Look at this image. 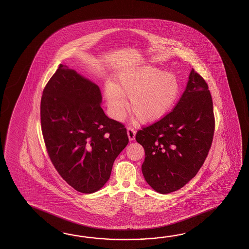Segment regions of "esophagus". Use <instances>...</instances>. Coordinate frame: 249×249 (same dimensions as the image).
<instances>
[{"label": "esophagus", "instance_id": "1", "mask_svg": "<svg viewBox=\"0 0 249 249\" xmlns=\"http://www.w3.org/2000/svg\"><path fill=\"white\" fill-rule=\"evenodd\" d=\"M127 134L130 141H132L135 139V134H136V131L132 128V127H127Z\"/></svg>", "mask_w": 249, "mask_h": 249}]
</instances>
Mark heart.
<instances>
[{
	"label": "heart",
	"instance_id": "heart-1",
	"mask_svg": "<svg viewBox=\"0 0 249 249\" xmlns=\"http://www.w3.org/2000/svg\"><path fill=\"white\" fill-rule=\"evenodd\" d=\"M180 93L175 74L153 67H143L118 74L115 83L105 87L112 117L122 119L126 101L129 109L140 122L152 123L164 117L175 106Z\"/></svg>",
	"mask_w": 249,
	"mask_h": 249
}]
</instances>
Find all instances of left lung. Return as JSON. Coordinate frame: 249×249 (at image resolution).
<instances>
[{
	"mask_svg": "<svg viewBox=\"0 0 249 249\" xmlns=\"http://www.w3.org/2000/svg\"><path fill=\"white\" fill-rule=\"evenodd\" d=\"M214 126L208 85L192 69L174 109L136 133L137 142L145 150L142 170L149 186L167 194L195 177L211 148Z\"/></svg>",
	"mask_w": 249,
	"mask_h": 249,
	"instance_id": "left-lung-1",
	"label": "left lung"
}]
</instances>
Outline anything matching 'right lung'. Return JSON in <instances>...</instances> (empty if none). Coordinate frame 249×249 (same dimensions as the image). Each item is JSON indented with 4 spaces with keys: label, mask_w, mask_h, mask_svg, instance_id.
Here are the masks:
<instances>
[{
    "label": "right lung",
    "mask_w": 249,
    "mask_h": 249,
    "mask_svg": "<svg viewBox=\"0 0 249 249\" xmlns=\"http://www.w3.org/2000/svg\"><path fill=\"white\" fill-rule=\"evenodd\" d=\"M98 85L60 64L42 91V136L55 169L75 191L102 188L129 142L122 123L107 117Z\"/></svg>",
    "instance_id": "obj_1"
}]
</instances>
